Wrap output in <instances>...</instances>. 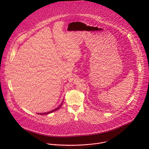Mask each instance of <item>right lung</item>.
Returning a JSON list of instances; mask_svg holds the SVG:
<instances>
[{
    "mask_svg": "<svg viewBox=\"0 0 149 149\" xmlns=\"http://www.w3.org/2000/svg\"><path fill=\"white\" fill-rule=\"evenodd\" d=\"M62 104H63V103L61 104V105H60V106L59 107H58L57 109H55L54 110H52V111H49V112H47V113H40V115H45V114H49V113H53V111H56V110H57L60 107H61V105H62ZM38 114H39V113Z\"/></svg>",
    "mask_w": 149,
    "mask_h": 149,
    "instance_id": "right-lung-1",
    "label": "right lung"
}]
</instances>
